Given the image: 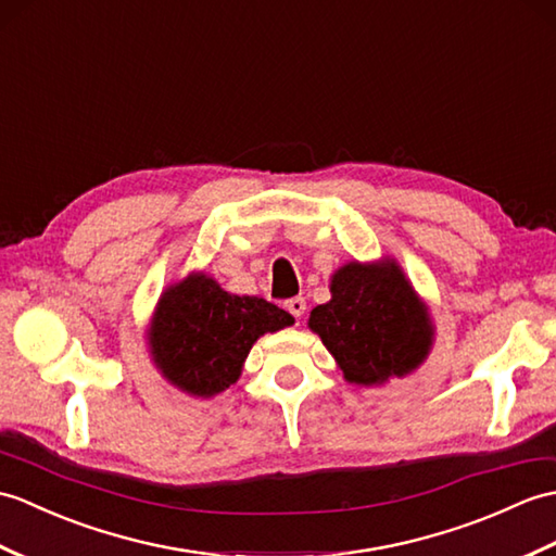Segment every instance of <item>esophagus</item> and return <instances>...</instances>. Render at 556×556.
I'll use <instances>...</instances> for the list:
<instances>
[{
  "label": "esophagus",
  "mask_w": 556,
  "mask_h": 556,
  "mask_svg": "<svg viewBox=\"0 0 556 556\" xmlns=\"http://www.w3.org/2000/svg\"><path fill=\"white\" fill-rule=\"evenodd\" d=\"M283 305H287V309L295 319H301L303 313H305V299H303V295H293V299H289Z\"/></svg>",
  "instance_id": "esophagus-1"
}]
</instances>
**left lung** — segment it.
<instances>
[{
	"instance_id": "left-lung-1",
	"label": "left lung",
	"mask_w": 556,
	"mask_h": 556,
	"mask_svg": "<svg viewBox=\"0 0 556 556\" xmlns=\"http://www.w3.org/2000/svg\"><path fill=\"white\" fill-rule=\"evenodd\" d=\"M309 329L343 377L374 386L415 369L429 353L431 321L395 263H351L331 279V301L309 313Z\"/></svg>"
}]
</instances>
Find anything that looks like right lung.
<instances>
[{
  "instance_id": "add662e5",
  "label": "right lung",
  "mask_w": 556,
  "mask_h": 556,
  "mask_svg": "<svg viewBox=\"0 0 556 556\" xmlns=\"http://www.w3.org/2000/svg\"><path fill=\"white\" fill-rule=\"evenodd\" d=\"M293 325L287 309L255 295H231L205 275L170 287L151 325V353L167 381L211 397L235 383L251 345Z\"/></svg>"
}]
</instances>
